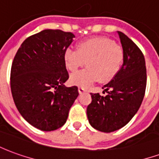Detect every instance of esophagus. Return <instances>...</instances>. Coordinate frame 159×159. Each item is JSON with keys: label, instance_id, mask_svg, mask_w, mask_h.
Listing matches in <instances>:
<instances>
[{"label": "esophagus", "instance_id": "esophagus-1", "mask_svg": "<svg viewBox=\"0 0 159 159\" xmlns=\"http://www.w3.org/2000/svg\"><path fill=\"white\" fill-rule=\"evenodd\" d=\"M78 92H79V93H84V92H86V89H83V88L79 87V88H78Z\"/></svg>", "mask_w": 159, "mask_h": 159}]
</instances>
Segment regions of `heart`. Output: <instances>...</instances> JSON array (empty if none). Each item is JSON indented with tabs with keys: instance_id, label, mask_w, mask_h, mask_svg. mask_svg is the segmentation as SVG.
<instances>
[{
	"instance_id": "1",
	"label": "heart",
	"mask_w": 159,
	"mask_h": 159,
	"mask_svg": "<svg viewBox=\"0 0 159 159\" xmlns=\"http://www.w3.org/2000/svg\"><path fill=\"white\" fill-rule=\"evenodd\" d=\"M124 51L107 37H93L80 42L76 50L68 49L65 54L66 67L76 72L86 65L88 68L70 76V82L81 88H89L99 79L109 82L122 67Z\"/></svg>"
}]
</instances>
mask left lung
<instances>
[{"label":"left lung","mask_w":159,"mask_h":159,"mask_svg":"<svg viewBox=\"0 0 159 159\" xmlns=\"http://www.w3.org/2000/svg\"><path fill=\"white\" fill-rule=\"evenodd\" d=\"M117 34L124 51L123 66L102 88L107 96L91 93L92 102L87 107L90 125L105 133L119 129L133 118L142 103L147 87L143 53L126 35L120 31Z\"/></svg>","instance_id":"left-lung-1"}]
</instances>
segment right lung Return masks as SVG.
Masks as SVG:
<instances>
[{"label": "right lung", "instance_id": "right-lung-1", "mask_svg": "<svg viewBox=\"0 0 159 159\" xmlns=\"http://www.w3.org/2000/svg\"><path fill=\"white\" fill-rule=\"evenodd\" d=\"M75 37L71 32L44 30L23 42L11 69V91L17 109L42 131L66 123L78 96L77 87H65L69 78L65 54Z\"/></svg>", "mask_w": 159, "mask_h": 159}]
</instances>
